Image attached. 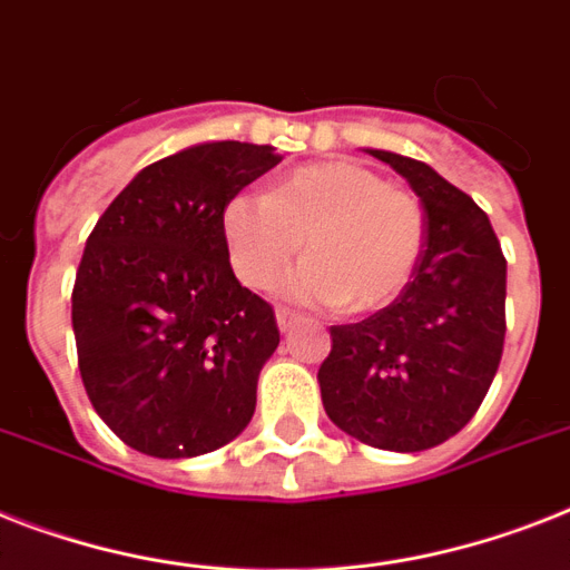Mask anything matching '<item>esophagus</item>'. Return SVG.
Listing matches in <instances>:
<instances>
[{
  "mask_svg": "<svg viewBox=\"0 0 570 570\" xmlns=\"http://www.w3.org/2000/svg\"><path fill=\"white\" fill-rule=\"evenodd\" d=\"M275 316H277V327H281V331H284V333L293 331V327L301 322L298 313H293V309H286V307H277Z\"/></svg>",
  "mask_w": 570,
  "mask_h": 570,
  "instance_id": "esophagus-1",
  "label": "esophagus"
}]
</instances>
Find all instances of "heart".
<instances>
[{
	"instance_id": "b5f03b06",
	"label": "heart",
	"mask_w": 570,
	"mask_h": 570,
	"mask_svg": "<svg viewBox=\"0 0 570 570\" xmlns=\"http://www.w3.org/2000/svg\"><path fill=\"white\" fill-rule=\"evenodd\" d=\"M234 275L272 286L307 237L309 261L284 281V295L372 313L404 293L419 269L428 213L410 189L390 187L351 160L309 164L277 178L266 196H230L219 213Z\"/></svg>"
}]
</instances>
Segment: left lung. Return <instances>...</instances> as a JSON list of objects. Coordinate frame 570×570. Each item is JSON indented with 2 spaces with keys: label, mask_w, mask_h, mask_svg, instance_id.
Masks as SVG:
<instances>
[{
  "label": "left lung",
  "mask_w": 570,
  "mask_h": 570,
  "mask_svg": "<svg viewBox=\"0 0 570 570\" xmlns=\"http://www.w3.org/2000/svg\"><path fill=\"white\" fill-rule=\"evenodd\" d=\"M368 155L410 180L428 213V239L390 307L331 327L322 404L365 445L428 451L474 419L501 365L507 257L489 216L436 169L395 151Z\"/></svg>",
  "instance_id": "8db88e82"
}]
</instances>
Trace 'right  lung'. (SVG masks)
<instances>
[{"instance_id":"add662e5","label":"right lung","mask_w":570,"mask_h":570,"mask_svg":"<svg viewBox=\"0 0 570 570\" xmlns=\"http://www.w3.org/2000/svg\"><path fill=\"white\" fill-rule=\"evenodd\" d=\"M281 164L272 146L202 142L146 166L101 213L72 286L78 372L125 445L187 460L237 439L275 354L272 304L245 289L222 205Z\"/></svg>"}]
</instances>
